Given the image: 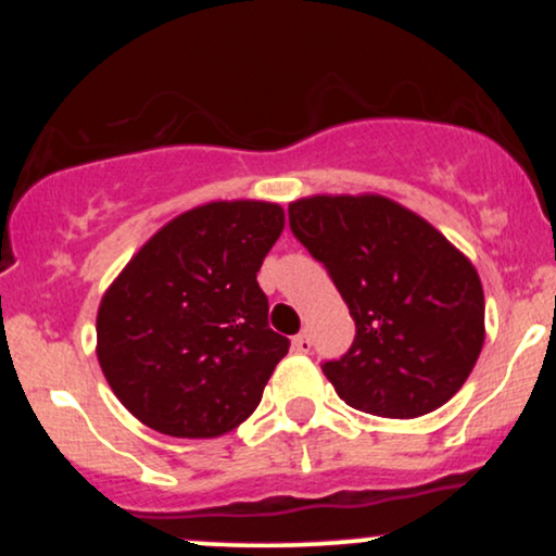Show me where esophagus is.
<instances>
[{"label":"esophagus","instance_id":"34e87169","mask_svg":"<svg viewBox=\"0 0 556 556\" xmlns=\"http://www.w3.org/2000/svg\"><path fill=\"white\" fill-rule=\"evenodd\" d=\"M292 348H295L298 353H311V348H314V342H311V337L303 331V334H298L295 340H292Z\"/></svg>","mask_w":556,"mask_h":556}]
</instances>
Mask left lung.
Segmentation results:
<instances>
[{
    "mask_svg": "<svg viewBox=\"0 0 556 556\" xmlns=\"http://www.w3.org/2000/svg\"><path fill=\"white\" fill-rule=\"evenodd\" d=\"M287 212L355 321L348 353L321 366L337 394L381 418H418L455 397L483 348L473 264L384 195H311Z\"/></svg>",
    "mask_w": 556,
    "mask_h": 556,
    "instance_id": "left-lung-1",
    "label": "left lung"
}]
</instances>
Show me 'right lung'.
<instances>
[{"instance_id": "right-lung-1", "label": "right lung", "mask_w": 556, "mask_h": 556, "mask_svg": "<svg viewBox=\"0 0 556 556\" xmlns=\"http://www.w3.org/2000/svg\"><path fill=\"white\" fill-rule=\"evenodd\" d=\"M279 203L214 201L164 225L104 292L96 355L112 392L167 437L214 439L258 407L290 350L256 282Z\"/></svg>"}]
</instances>
